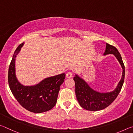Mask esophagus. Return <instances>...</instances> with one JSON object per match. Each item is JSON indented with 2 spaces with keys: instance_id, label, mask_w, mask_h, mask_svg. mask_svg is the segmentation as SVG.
<instances>
[{
  "instance_id": "1",
  "label": "esophagus",
  "mask_w": 133,
  "mask_h": 133,
  "mask_svg": "<svg viewBox=\"0 0 133 133\" xmlns=\"http://www.w3.org/2000/svg\"><path fill=\"white\" fill-rule=\"evenodd\" d=\"M73 76V73L71 71H68L66 73V77L67 78H71Z\"/></svg>"
}]
</instances>
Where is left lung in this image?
Returning a JSON list of instances; mask_svg holds the SVG:
<instances>
[{
  "mask_svg": "<svg viewBox=\"0 0 133 133\" xmlns=\"http://www.w3.org/2000/svg\"><path fill=\"white\" fill-rule=\"evenodd\" d=\"M113 54L120 63L123 69L122 77L114 91L108 93H99L90 87L84 80L76 75L73 80L75 82L76 97L80 106L89 111H98L107 107L114 102L121 91L125 76V67L121 55L115 47L106 43L104 55Z\"/></svg>",
  "mask_w": 133,
  "mask_h": 133,
  "instance_id": "8db88e82",
  "label": "left lung"
}]
</instances>
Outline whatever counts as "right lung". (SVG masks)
<instances>
[{"instance_id": "add662e5", "label": "right lung", "mask_w": 133, "mask_h": 133, "mask_svg": "<svg viewBox=\"0 0 133 133\" xmlns=\"http://www.w3.org/2000/svg\"><path fill=\"white\" fill-rule=\"evenodd\" d=\"M23 44H21L16 49L9 65V85L13 96L24 109L35 113L48 111L56 104L60 87L64 82L66 75L62 73L48 77L31 86L21 84L16 77L15 60Z\"/></svg>"}]
</instances>
